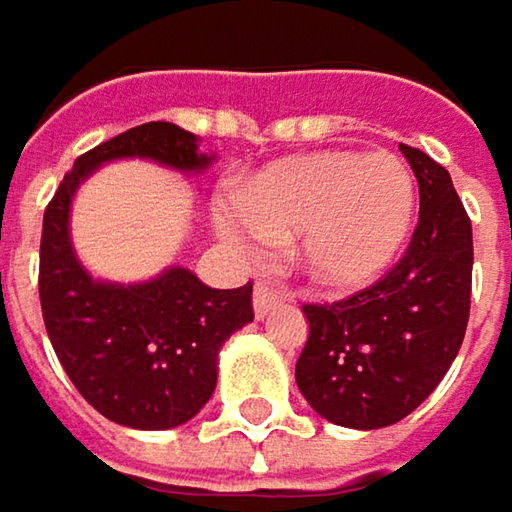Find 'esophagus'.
Instances as JSON below:
<instances>
[{"instance_id":"esophagus-1","label":"esophagus","mask_w":512,"mask_h":512,"mask_svg":"<svg viewBox=\"0 0 512 512\" xmlns=\"http://www.w3.org/2000/svg\"><path fill=\"white\" fill-rule=\"evenodd\" d=\"M279 303H282V294L276 291L274 285H268V282H259L256 285V294H253V311H256V317L271 314Z\"/></svg>"}]
</instances>
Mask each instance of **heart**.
<instances>
[{"label":"heart","instance_id":"obj_1","mask_svg":"<svg viewBox=\"0 0 512 512\" xmlns=\"http://www.w3.org/2000/svg\"><path fill=\"white\" fill-rule=\"evenodd\" d=\"M221 236L253 253L259 238H294L297 265L335 291L364 288L393 265L414 218V180L390 154L323 151L271 165L238 192Z\"/></svg>","mask_w":512,"mask_h":512}]
</instances>
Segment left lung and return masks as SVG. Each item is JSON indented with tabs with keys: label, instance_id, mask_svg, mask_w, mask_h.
Segmentation results:
<instances>
[{
	"label": "left lung",
	"instance_id": "obj_1",
	"mask_svg": "<svg viewBox=\"0 0 512 512\" xmlns=\"http://www.w3.org/2000/svg\"><path fill=\"white\" fill-rule=\"evenodd\" d=\"M420 183V224L387 274L338 303H306L297 387L323 420L384 428L443 382L463 344L472 297V224L449 171L399 145Z\"/></svg>",
	"mask_w": 512,
	"mask_h": 512
}]
</instances>
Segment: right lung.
I'll return each mask as SVG.
<instances>
[{"mask_svg":"<svg viewBox=\"0 0 512 512\" xmlns=\"http://www.w3.org/2000/svg\"><path fill=\"white\" fill-rule=\"evenodd\" d=\"M154 160L203 171L215 160L198 136L171 122L130 128L87 154L57 186L43 215L40 306L49 341L78 393L107 420L160 431L189 422L218 382L224 341L253 320V282L209 288L189 268H168L148 282H104L78 262L69 206L98 165Z\"/></svg>","mask_w":512,"mask_h":512,"instance_id":"right-lung-1","label":"right lung"}]
</instances>
